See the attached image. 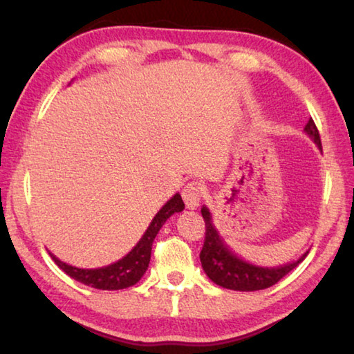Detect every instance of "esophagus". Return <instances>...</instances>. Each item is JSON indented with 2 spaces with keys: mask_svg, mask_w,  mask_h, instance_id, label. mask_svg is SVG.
<instances>
[{
  "mask_svg": "<svg viewBox=\"0 0 354 354\" xmlns=\"http://www.w3.org/2000/svg\"><path fill=\"white\" fill-rule=\"evenodd\" d=\"M203 196V187L198 182H190L183 187L182 190V198L185 201V206L188 209H195V207L200 205Z\"/></svg>",
  "mask_w": 354,
  "mask_h": 354,
  "instance_id": "34e87169",
  "label": "esophagus"
}]
</instances>
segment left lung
Here are the masks:
<instances>
[{"instance_id": "8db88e82", "label": "left lung", "mask_w": 354, "mask_h": 354, "mask_svg": "<svg viewBox=\"0 0 354 354\" xmlns=\"http://www.w3.org/2000/svg\"><path fill=\"white\" fill-rule=\"evenodd\" d=\"M304 130L311 137L317 147L322 149L321 137H319V130L314 124L313 118H309L308 124L304 125ZM203 219H205L206 234H205V243H203V250L200 253L201 266L205 269L207 277L219 287L229 288V290H239V292H254V290H264L272 287L283 279L290 270H293L301 261L306 258L303 254L301 258L295 263L280 266V268H258V266L245 263L243 259L236 258V256L229 251V248L221 240L219 234L214 229L211 222V214L207 207L203 206L201 209Z\"/></svg>"}]
</instances>
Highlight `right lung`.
Listing matches in <instances>:
<instances>
[{
	"label": "right lung",
	"instance_id": "1",
	"mask_svg": "<svg viewBox=\"0 0 354 354\" xmlns=\"http://www.w3.org/2000/svg\"><path fill=\"white\" fill-rule=\"evenodd\" d=\"M183 201L182 196L174 195L166 205L162 206V209L154 216L151 224H149L148 230L145 232L142 240L138 241L137 246L130 251V253L122 258L118 263L106 266V268L100 269H79L72 268V266L62 263L50 253L53 261L59 266V268L64 270V272L69 275V277L75 279L77 282H82L88 287L98 288V290H120L132 287L138 282L140 279L143 277V274L147 272L149 259H151V246L153 241L156 239L158 232L164 225L169 217H171L174 212H180L183 209Z\"/></svg>",
	"mask_w": 354,
	"mask_h": 354
}]
</instances>
